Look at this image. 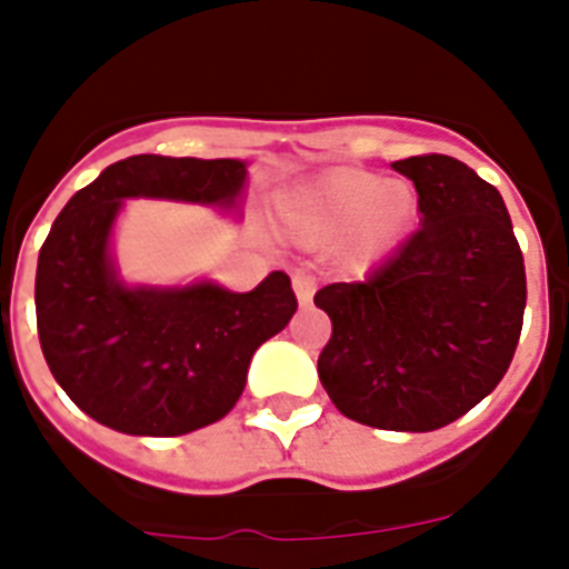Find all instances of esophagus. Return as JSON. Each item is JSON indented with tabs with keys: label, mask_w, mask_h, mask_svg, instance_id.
<instances>
[{
	"label": "esophagus",
	"mask_w": 569,
	"mask_h": 569,
	"mask_svg": "<svg viewBox=\"0 0 569 569\" xmlns=\"http://www.w3.org/2000/svg\"><path fill=\"white\" fill-rule=\"evenodd\" d=\"M292 286H295V295H298V301L301 303H310L312 295H316V277L307 274V271H298L292 277Z\"/></svg>",
	"instance_id": "34e87169"
}]
</instances>
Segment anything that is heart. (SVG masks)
I'll list each match as a JSON object with an SVG mask.
<instances>
[{"label": "heart", "mask_w": 569, "mask_h": 569, "mask_svg": "<svg viewBox=\"0 0 569 569\" xmlns=\"http://www.w3.org/2000/svg\"><path fill=\"white\" fill-rule=\"evenodd\" d=\"M295 227L310 241L346 236L348 266L369 268L405 239L416 218V194L401 180L363 168H333L289 200Z\"/></svg>", "instance_id": "heart-1"}]
</instances>
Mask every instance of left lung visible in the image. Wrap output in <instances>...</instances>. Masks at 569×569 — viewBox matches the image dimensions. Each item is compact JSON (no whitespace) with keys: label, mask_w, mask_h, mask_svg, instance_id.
<instances>
[{"label":"left lung","mask_w":569,"mask_h":569,"mask_svg":"<svg viewBox=\"0 0 569 569\" xmlns=\"http://www.w3.org/2000/svg\"><path fill=\"white\" fill-rule=\"evenodd\" d=\"M422 227L369 280L330 283L321 387L339 413L383 431H437L505 378L520 342L526 266L502 194L440 153L392 162Z\"/></svg>","instance_id":"8db88e82"}]
</instances>
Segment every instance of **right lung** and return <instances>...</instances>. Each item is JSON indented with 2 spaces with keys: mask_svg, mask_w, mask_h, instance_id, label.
<instances>
[{
  "mask_svg": "<svg viewBox=\"0 0 569 569\" xmlns=\"http://www.w3.org/2000/svg\"><path fill=\"white\" fill-rule=\"evenodd\" d=\"M244 177L239 159L129 156L76 191L52 223L34 277L40 348L73 405L106 428L180 437L218 422L239 401L253 351L298 310L283 271L241 295L114 280L109 232L123 197L232 206Z\"/></svg>",
  "mask_w": 569,
  "mask_h": 569,
  "instance_id": "add662e5",
  "label": "right lung"
}]
</instances>
